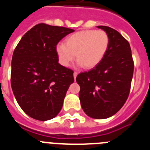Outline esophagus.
Listing matches in <instances>:
<instances>
[{"label": "esophagus", "mask_w": 150, "mask_h": 150, "mask_svg": "<svg viewBox=\"0 0 150 150\" xmlns=\"http://www.w3.org/2000/svg\"><path fill=\"white\" fill-rule=\"evenodd\" d=\"M77 74H78V73L76 72V71H74V79H76V76H77Z\"/></svg>", "instance_id": "esophagus-1"}]
</instances>
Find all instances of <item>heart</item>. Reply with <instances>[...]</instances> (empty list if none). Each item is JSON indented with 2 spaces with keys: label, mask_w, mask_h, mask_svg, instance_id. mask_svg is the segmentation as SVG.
Masks as SVG:
<instances>
[{
  "label": "heart",
  "mask_w": 150,
  "mask_h": 150,
  "mask_svg": "<svg viewBox=\"0 0 150 150\" xmlns=\"http://www.w3.org/2000/svg\"><path fill=\"white\" fill-rule=\"evenodd\" d=\"M110 46L109 35L103 30H85L68 36L65 44L56 46L59 63L67 67L75 58L85 68L96 67L105 56Z\"/></svg>",
  "instance_id": "heart-1"
}]
</instances>
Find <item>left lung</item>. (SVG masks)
Returning a JSON list of instances; mask_svg holds the SVG:
<instances>
[{"mask_svg": "<svg viewBox=\"0 0 150 150\" xmlns=\"http://www.w3.org/2000/svg\"><path fill=\"white\" fill-rule=\"evenodd\" d=\"M98 28L109 35V48L96 67L78 74L76 82L86 114L94 119H106L116 114L128 99L134 64L128 41L112 28Z\"/></svg>", "mask_w": 150, "mask_h": 150, "instance_id": "8db88e82", "label": "left lung"}]
</instances>
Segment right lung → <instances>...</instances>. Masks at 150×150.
<instances>
[{"instance_id":"obj_1","label":"right lung","mask_w":150,"mask_h":150,"mask_svg":"<svg viewBox=\"0 0 150 150\" xmlns=\"http://www.w3.org/2000/svg\"><path fill=\"white\" fill-rule=\"evenodd\" d=\"M74 30L40 23L25 34L14 50L10 81L22 110L40 121L53 119L74 82V71L59 63L56 46Z\"/></svg>"}]
</instances>
